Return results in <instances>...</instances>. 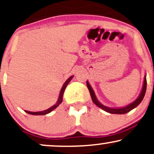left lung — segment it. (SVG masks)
<instances>
[{
    "label": "left lung",
    "mask_w": 154,
    "mask_h": 154,
    "mask_svg": "<svg viewBox=\"0 0 154 154\" xmlns=\"http://www.w3.org/2000/svg\"><path fill=\"white\" fill-rule=\"evenodd\" d=\"M87 87L89 90L90 94H91L92 100H93V103L95 105H97V107L101 108L102 109H103L104 111L110 113V114H126L129 112H130L131 109H134L135 107H137L139 104L141 103V102L142 101V100L143 99V97H144L145 93H146V75L145 74L144 75V79H143V86L142 88H141V93L137 97V99L135 100L134 101L132 102V103H129V105H126V106L124 107H109L105 106L102 104L98 100H97L96 95L95 94V92L93 91V88L91 87V85H90L89 82L87 81Z\"/></svg>",
    "instance_id": "8db88e82"
}]
</instances>
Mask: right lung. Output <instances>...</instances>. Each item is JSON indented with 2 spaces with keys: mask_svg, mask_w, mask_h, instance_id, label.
Returning <instances> with one entry per match:
<instances>
[{
  "mask_svg": "<svg viewBox=\"0 0 154 154\" xmlns=\"http://www.w3.org/2000/svg\"><path fill=\"white\" fill-rule=\"evenodd\" d=\"M73 75H71V76H70L69 79H68L66 81H65V83H63L62 88H61V91H60V93H59V96L58 97V100L57 101V103H56L55 105H54L53 106H51V107H49V108H48L47 109H45V110H43V111H40V112H30V111H27V110H25V112L28 113V114H30V115H47V114H49V112H51V111H53L54 109H55L57 107L59 106V105L62 103V100H63V93H64V91L66 89V88L68 85V84L69 83V82L71 81V79H73Z\"/></svg>",
  "mask_w": 154,
  "mask_h": 154,
  "instance_id": "add662e5",
  "label": "right lung"
}]
</instances>
